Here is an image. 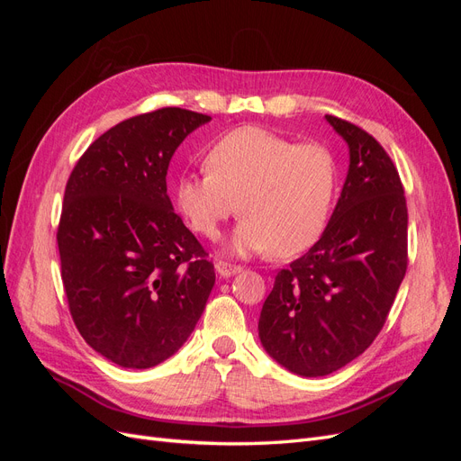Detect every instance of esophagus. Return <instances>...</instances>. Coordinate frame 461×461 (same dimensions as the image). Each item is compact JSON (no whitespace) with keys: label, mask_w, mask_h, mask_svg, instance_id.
I'll return each mask as SVG.
<instances>
[{"label":"esophagus","mask_w":461,"mask_h":461,"mask_svg":"<svg viewBox=\"0 0 461 461\" xmlns=\"http://www.w3.org/2000/svg\"><path fill=\"white\" fill-rule=\"evenodd\" d=\"M215 269H217V273L221 276H232V275L242 271L240 265H232V263H227V261H217L215 263Z\"/></svg>","instance_id":"obj_1"}]
</instances>
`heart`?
Returning <instances> with one entry per match:
<instances>
[{
  "mask_svg": "<svg viewBox=\"0 0 461 461\" xmlns=\"http://www.w3.org/2000/svg\"><path fill=\"white\" fill-rule=\"evenodd\" d=\"M205 165L175 185V207L194 232L215 239L240 212L230 252L278 258L305 252L323 234L339 194V161L327 146L240 127L207 149Z\"/></svg>",
  "mask_w": 461,
  "mask_h": 461,
  "instance_id": "heart-1",
  "label": "heart"
}]
</instances>
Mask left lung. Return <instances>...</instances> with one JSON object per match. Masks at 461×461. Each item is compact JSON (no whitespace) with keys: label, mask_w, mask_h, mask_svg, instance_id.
<instances>
[{"label":"left lung","mask_w":461,"mask_h":461,"mask_svg":"<svg viewBox=\"0 0 461 461\" xmlns=\"http://www.w3.org/2000/svg\"><path fill=\"white\" fill-rule=\"evenodd\" d=\"M350 148L340 198L321 239L275 276L259 315L267 354L302 376L350 364L381 332L408 269V207L375 138L325 115Z\"/></svg>","instance_id":"obj_1"}]
</instances>
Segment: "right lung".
<instances>
[{
	"instance_id": "obj_1",
	"label": "right lung",
	"mask_w": 461,
	"mask_h": 461,
	"mask_svg": "<svg viewBox=\"0 0 461 461\" xmlns=\"http://www.w3.org/2000/svg\"><path fill=\"white\" fill-rule=\"evenodd\" d=\"M209 121L180 107L131 117L94 140L67 180L58 246L68 312L86 344L121 367L171 357L215 285L165 180L175 149Z\"/></svg>"
}]
</instances>
